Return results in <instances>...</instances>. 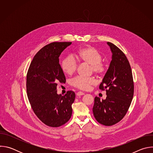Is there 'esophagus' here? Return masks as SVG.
I'll return each instance as SVG.
<instances>
[{
    "label": "esophagus",
    "mask_w": 153,
    "mask_h": 153,
    "mask_svg": "<svg viewBox=\"0 0 153 153\" xmlns=\"http://www.w3.org/2000/svg\"><path fill=\"white\" fill-rule=\"evenodd\" d=\"M85 94L83 93H82V92H78V93H77V94H76V95L77 96H83Z\"/></svg>",
    "instance_id": "esophagus-1"
}]
</instances>
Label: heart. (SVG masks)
Returning <instances> with one entry per match:
<instances>
[{
  "label": "heart",
  "instance_id": "b5f03b06",
  "mask_svg": "<svg viewBox=\"0 0 153 153\" xmlns=\"http://www.w3.org/2000/svg\"><path fill=\"white\" fill-rule=\"evenodd\" d=\"M76 57L80 62L90 65L91 71L94 73L101 75L104 73L105 66L101 62L102 56L96 48L91 46L82 48L78 51ZM61 68L65 74L70 76L76 72L77 68V63L73 56L69 55L63 59ZM71 83L77 88L82 90H87L90 86L95 85L96 81L93 77L86 78L79 76L73 79Z\"/></svg>",
  "mask_w": 153,
  "mask_h": 153
}]
</instances>
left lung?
Wrapping results in <instances>:
<instances>
[{"label": "left lung", "mask_w": 153, "mask_h": 153, "mask_svg": "<svg viewBox=\"0 0 153 153\" xmlns=\"http://www.w3.org/2000/svg\"><path fill=\"white\" fill-rule=\"evenodd\" d=\"M112 53L111 61L99 88L106 90V97H96L93 112L96 120L105 126L120 122L125 116L134 94L131 69L125 54L112 43L107 42Z\"/></svg>", "instance_id": "1"}]
</instances>
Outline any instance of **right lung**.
Here are the masks:
<instances>
[{
    "label": "right lung",
    "instance_id": "obj_1",
    "mask_svg": "<svg viewBox=\"0 0 153 153\" xmlns=\"http://www.w3.org/2000/svg\"><path fill=\"white\" fill-rule=\"evenodd\" d=\"M71 43L53 42L43 47L33 59L27 76V95L33 110L51 127L64 125L72 115L75 93L68 91L62 96L57 91V83L66 82L59 57Z\"/></svg>",
    "mask_w": 153,
    "mask_h": 153
}]
</instances>
